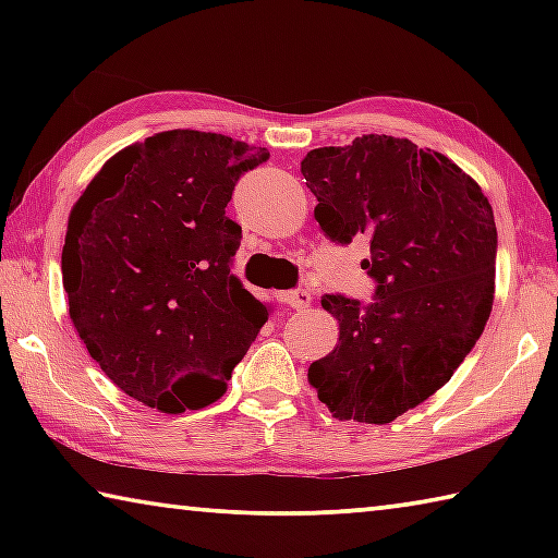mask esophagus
<instances>
[{
  "label": "esophagus",
  "instance_id": "34e87169",
  "mask_svg": "<svg viewBox=\"0 0 558 558\" xmlns=\"http://www.w3.org/2000/svg\"><path fill=\"white\" fill-rule=\"evenodd\" d=\"M282 300L288 302V305L292 307V310H305L307 305H310V292L307 290H290V292H286V295H282Z\"/></svg>",
  "mask_w": 558,
  "mask_h": 558
}]
</instances>
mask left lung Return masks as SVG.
I'll list each match as a JSON object with an SVG mask.
<instances>
[{
    "label": "left lung",
    "mask_w": 558,
    "mask_h": 558,
    "mask_svg": "<svg viewBox=\"0 0 558 558\" xmlns=\"http://www.w3.org/2000/svg\"><path fill=\"white\" fill-rule=\"evenodd\" d=\"M329 241H369V305L325 295L339 342L307 381L335 418L391 423L450 381L495 300L497 226L487 196L446 155L405 137L362 135L300 165Z\"/></svg>",
    "instance_id": "1"
}]
</instances>
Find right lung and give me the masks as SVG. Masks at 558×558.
Here are the masks:
<instances>
[{
	"label": "right lung",
	"mask_w": 558,
	"mask_h": 558,
	"mask_svg": "<svg viewBox=\"0 0 558 558\" xmlns=\"http://www.w3.org/2000/svg\"><path fill=\"white\" fill-rule=\"evenodd\" d=\"M268 159L216 132L167 130L112 155L73 204L61 253L69 315L88 354L162 413L226 393L268 307L233 276L243 172Z\"/></svg>",
	"instance_id": "obj_1"
}]
</instances>
